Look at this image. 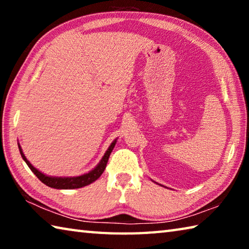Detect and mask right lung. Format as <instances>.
I'll return each mask as SVG.
<instances>
[{
    "instance_id": "1",
    "label": "right lung",
    "mask_w": 249,
    "mask_h": 249,
    "mask_svg": "<svg viewBox=\"0 0 249 249\" xmlns=\"http://www.w3.org/2000/svg\"><path fill=\"white\" fill-rule=\"evenodd\" d=\"M116 141L117 140L112 142V144L108 146L107 150L105 151L102 159L100 160V162L93 168V169L90 170L89 172H87V174H83L81 176H77V177H53V176L45 175L43 172H40L38 169H36V168L28 161L27 158L25 157V155L22 150V147H20L19 144H18V149H19L20 156L23 157L24 161L27 163L29 169H31L34 172V175H35L37 178H38L41 182L45 183L46 185H48V187L53 188V189H78V188L86 187V185L94 182L95 180H98L100 178L101 175L103 174L105 167H107L108 157L109 155H111L113 148H114Z\"/></svg>"
}]
</instances>
